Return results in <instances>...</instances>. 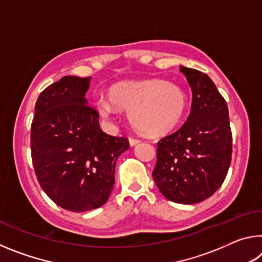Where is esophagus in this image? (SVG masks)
<instances>
[{"instance_id":"34e87169","label":"esophagus","mask_w":262,"mask_h":262,"mask_svg":"<svg viewBox=\"0 0 262 262\" xmlns=\"http://www.w3.org/2000/svg\"><path fill=\"white\" fill-rule=\"evenodd\" d=\"M140 142H141V140L140 139H136V137H130V139H129L130 145H135L137 143H140Z\"/></svg>"}]
</instances>
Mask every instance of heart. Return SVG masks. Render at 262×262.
<instances>
[{"instance_id": "obj_1", "label": "heart", "mask_w": 262, "mask_h": 262, "mask_svg": "<svg viewBox=\"0 0 262 262\" xmlns=\"http://www.w3.org/2000/svg\"><path fill=\"white\" fill-rule=\"evenodd\" d=\"M107 97L114 107L129 110L130 122L136 129L151 136L174 129L187 110L183 89L161 79L117 82L108 88ZM110 104L103 98L96 100L97 110L105 118L113 113Z\"/></svg>"}]
</instances>
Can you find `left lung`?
<instances>
[{
    "instance_id": "obj_1",
    "label": "left lung",
    "mask_w": 262,
    "mask_h": 262,
    "mask_svg": "<svg viewBox=\"0 0 262 262\" xmlns=\"http://www.w3.org/2000/svg\"><path fill=\"white\" fill-rule=\"evenodd\" d=\"M192 105L187 120L157 143L154 181L167 200L192 205L211 196L228 174L232 133L227 101L208 75L181 66Z\"/></svg>"
}]
</instances>
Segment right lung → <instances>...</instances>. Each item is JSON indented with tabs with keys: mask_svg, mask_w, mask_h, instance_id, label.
<instances>
[{
	"mask_svg": "<svg viewBox=\"0 0 262 262\" xmlns=\"http://www.w3.org/2000/svg\"><path fill=\"white\" fill-rule=\"evenodd\" d=\"M90 77L64 76L38 97L31 125V157L48 198L75 212L96 209L108 200L118 157L127 137L100 129L99 113L88 105Z\"/></svg>",
	"mask_w": 262,
	"mask_h": 262,
	"instance_id": "right-lung-1",
	"label": "right lung"
}]
</instances>
